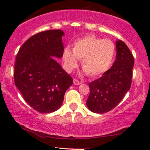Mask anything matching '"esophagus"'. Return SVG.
<instances>
[{"instance_id":"1","label":"esophagus","mask_w":150,"mask_h":150,"mask_svg":"<svg viewBox=\"0 0 150 150\" xmlns=\"http://www.w3.org/2000/svg\"><path fill=\"white\" fill-rule=\"evenodd\" d=\"M73 83H74V85H80V84H81V82H80V81H79V80H77V79H74V80H73Z\"/></svg>"}]
</instances>
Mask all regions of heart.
Instances as JSON below:
<instances>
[{
	"instance_id": "heart-1",
	"label": "heart",
	"mask_w": 150,
	"mask_h": 150,
	"mask_svg": "<svg viewBox=\"0 0 150 150\" xmlns=\"http://www.w3.org/2000/svg\"><path fill=\"white\" fill-rule=\"evenodd\" d=\"M73 51L67 47L63 50L65 69L70 73L78 65V61L86 73L90 77H99L111 68L116 49L110 39H103L94 35L79 38L73 44Z\"/></svg>"
}]
</instances>
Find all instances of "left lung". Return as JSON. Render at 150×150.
<instances>
[{"instance_id": "left-lung-1", "label": "left lung", "mask_w": 150, "mask_h": 150, "mask_svg": "<svg viewBox=\"0 0 150 150\" xmlns=\"http://www.w3.org/2000/svg\"><path fill=\"white\" fill-rule=\"evenodd\" d=\"M116 59L111 68L89 84L90 93L87 107L91 111L104 113L114 108L130 89L134 58L123 41L116 42Z\"/></svg>"}]
</instances>
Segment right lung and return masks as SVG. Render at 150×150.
Listing matches in <instances>:
<instances>
[{"instance_id":"1","label":"right lung","mask_w":150,"mask_h":150,"mask_svg":"<svg viewBox=\"0 0 150 150\" xmlns=\"http://www.w3.org/2000/svg\"><path fill=\"white\" fill-rule=\"evenodd\" d=\"M61 30L41 32L22 44L16 56L15 85L26 102L39 113L61 107L73 78L53 59L61 58L64 48Z\"/></svg>"}]
</instances>
